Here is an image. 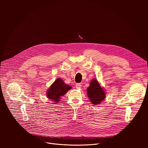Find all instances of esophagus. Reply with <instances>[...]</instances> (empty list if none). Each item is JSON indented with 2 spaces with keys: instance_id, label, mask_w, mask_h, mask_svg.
<instances>
[{
  "instance_id": "1",
  "label": "esophagus",
  "mask_w": 148,
  "mask_h": 148,
  "mask_svg": "<svg viewBox=\"0 0 148 148\" xmlns=\"http://www.w3.org/2000/svg\"><path fill=\"white\" fill-rule=\"evenodd\" d=\"M75 86H76L75 87H76L77 89H80L81 88V84H77Z\"/></svg>"
}]
</instances>
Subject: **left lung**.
<instances>
[{
  "instance_id": "1",
  "label": "left lung",
  "mask_w": 148,
  "mask_h": 148,
  "mask_svg": "<svg viewBox=\"0 0 148 148\" xmlns=\"http://www.w3.org/2000/svg\"><path fill=\"white\" fill-rule=\"evenodd\" d=\"M87 94L90 101L94 105H99L106 97L103 88L95 78L91 81L90 86L87 88Z\"/></svg>"
}]
</instances>
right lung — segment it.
Instances as JSON below:
<instances>
[{
    "label": "right lung",
    "instance_id": "obj_1",
    "mask_svg": "<svg viewBox=\"0 0 148 148\" xmlns=\"http://www.w3.org/2000/svg\"><path fill=\"white\" fill-rule=\"evenodd\" d=\"M71 88V86L65 84L61 78H57L47 90V98L53 103H57L60 101L61 97Z\"/></svg>",
    "mask_w": 148,
    "mask_h": 148
}]
</instances>
